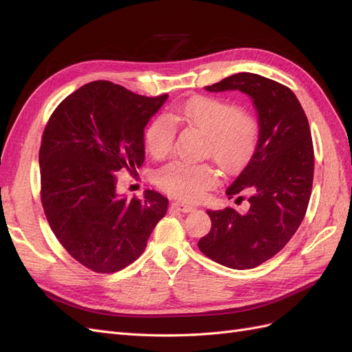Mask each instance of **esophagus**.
I'll list each match as a JSON object with an SVG mask.
<instances>
[{
  "label": "esophagus",
  "mask_w": 352,
  "mask_h": 352,
  "mask_svg": "<svg viewBox=\"0 0 352 352\" xmlns=\"http://www.w3.org/2000/svg\"><path fill=\"white\" fill-rule=\"evenodd\" d=\"M170 208L176 210V211H182V212H190V211L195 210V207L189 206V204H185V202H179V201L172 202V204H170Z\"/></svg>",
  "instance_id": "34e87169"
}]
</instances>
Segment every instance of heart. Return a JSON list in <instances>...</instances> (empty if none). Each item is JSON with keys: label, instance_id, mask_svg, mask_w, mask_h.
<instances>
[{"label": "heart", "instance_id": "obj_1", "mask_svg": "<svg viewBox=\"0 0 352 352\" xmlns=\"http://www.w3.org/2000/svg\"><path fill=\"white\" fill-rule=\"evenodd\" d=\"M185 123L207 136L206 155L228 173L238 172L257 151L260 126L255 117L239 105L216 97H195L173 105L168 114H158L144 131L145 150L154 158H164L173 148L176 124ZM157 185L184 201H198L217 182L210 164L173 162L157 172Z\"/></svg>", "mask_w": 352, "mask_h": 352}]
</instances>
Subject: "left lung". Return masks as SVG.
I'll use <instances>...</instances> for the list:
<instances>
[{"mask_svg":"<svg viewBox=\"0 0 352 352\" xmlns=\"http://www.w3.org/2000/svg\"><path fill=\"white\" fill-rule=\"evenodd\" d=\"M206 89L250 95L258 113L260 141L226 190L229 198L251 192L248 210H207L211 229L198 248L226 267L254 269L278 254L304 220L314 175L310 124L295 94L260 74L236 73Z\"/></svg>","mask_w":352,"mask_h":352,"instance_id":"8db88e82","label":"left lung"}]
</instances>
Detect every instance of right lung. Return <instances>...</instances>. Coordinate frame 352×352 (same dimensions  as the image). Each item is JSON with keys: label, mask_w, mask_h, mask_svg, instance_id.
Returning a JSON list of instances; mask_svg holds the SVG:
<instances>
[{"label": "right lung", "mask_w": 352, "mask_h": 352, "mask_svg": "<svg viewBox=\"0 0 352 352\" xmlns=\"http://www.w3.org/2000/svg\"><path fill=\"white\" fill-rule=\"evenodd\" d=\"M167 100L109 80L83 85L63 100L42 133L41 201L51 230L72 257L95 273H114L144 252L168 199L117 194L119 172L145 160L144 127Z\"/></svg>", "instance_id": "obj_1"}]
</instances>
